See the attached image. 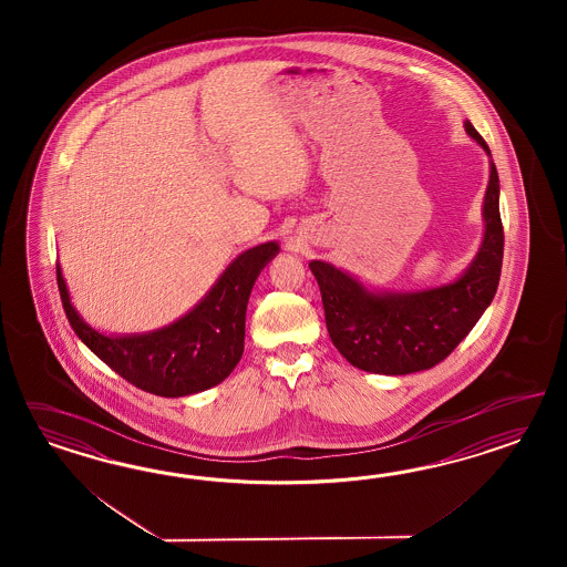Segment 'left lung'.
<instances>
[{
    "label": "left lung",
    "instance_id": "obj_1",
    "mask_svg": "<svg viewBox=\"0 0 567 567\" xmlns=\"http://www.w3.org/2000/svg\"><path fill=\"white\" fill-rule=\"evenodd\" d=\"M465 133L491 150L472 122ZM484 237L464 275L449 285L412 292H377L358 278L313 259L309 270L322 292L330 339L351 365L389 377L430 370L464 341L491 306L503 264V224L498 214V174L491 159L484 193Z\"/></svg>",
    "mask_w": 567,
    "mask_h": 567
}]
</instances>
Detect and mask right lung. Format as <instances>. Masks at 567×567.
Masks as SVG:
<instances>
[{"mask_svg":"<svg viewBox=\"0 0 567 567\" xmlns=\"http://www.w3.org/2000/svg\"><path fill=\"white\" fill-rule=\"evenodd\" d=\"M278 249L270 240L243 251L189 313L145 334L107 337L89 327L70 303L60 264L58 289L76 337L118 377L152 395H193L220 384L239 363L249 295Z\"/></svg>","mask_w":567,"mask_h":567,"instance_id":"1","label":"right lung"}]
</instances>
